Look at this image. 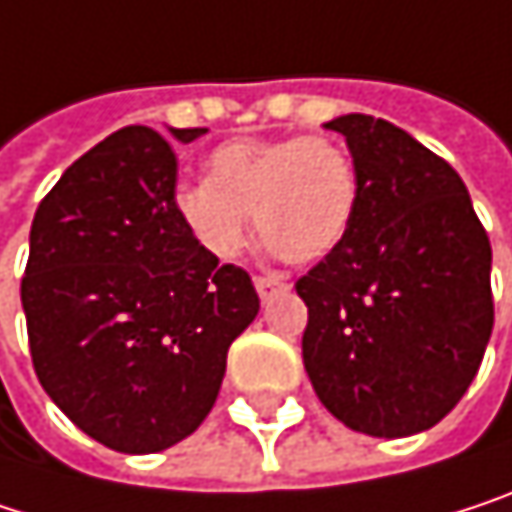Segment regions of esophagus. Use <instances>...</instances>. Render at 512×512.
<instances>
[{
    "label": "esophagus",
    "instance_id": "1",
    "mask_svg": "<svg viewBox=\"0 0 512 512\" xmlns=\"http://www.w3.org/2000/svg\"><path fill=\"white\" fill-rule=\"evenodd\" d=\"M256 292H259L262 301H271V298L289 292V283H283V280L274 277V274H259V277H256Z\"/></svg>",
    "mask_w": 512,
    "mask_h": 512
}]
</instances>
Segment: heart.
Segmentation results:
<instances>
[{
  "instance_id": "1",
  "label": "heart",
  "mask_w": 512,
  "mask_h": 512,
  "mask_svg": "<svg viewBox=\"0 0 512 512\" xmlns=\"http://www.w3.org/2000/svg\"><path fill=\"white\" fill-rule=\"evenodd\" d=\"M358 199L355 163L331 136L232 139L208 154V181L172 196L187 235L217 259L250 244V211L262 238L289 262H319L346 238Z\"/></svg>"
}]
</instances>
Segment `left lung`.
Segmentation results:
<instances>
[{"label": "left lung", "mask_w": 512, "mask_h": 512, "mask_svg": "<svg viewBox=\"0 0 512 512\" xmlns=\"http://www.w3.org/2000/svg\"><path fill=\"white\" fill-rule=\"evenodd\" d=\"M355 217L298 283L304 370L355 432L402 438L435 426L474 382L492 322V247L456 169L402 128L349 113Z\"/></svg>", "instance_id": "1"}]
</instances>
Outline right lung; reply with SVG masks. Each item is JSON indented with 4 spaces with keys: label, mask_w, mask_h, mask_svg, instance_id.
Here are the masks:
<instances>
[{
    "label": "right lung",
    "mask_w": 512,
    "mask_h": 512,
    "mask_svg": "<svg viewBox=\"0 0 512 512\" xmlns=\"http://www.w3.org/2000/svg\"><path fill=\"white\" fill-rule=\"evenodd\" d=\"M193 142L205 128H169ZM178 160L130 125L74 160L41 199L20 283L47 396L95 441L157 453L208 417L259 295L175 217Z\"/></svg>",
    "instance_id": "1"
}]
</instances>
